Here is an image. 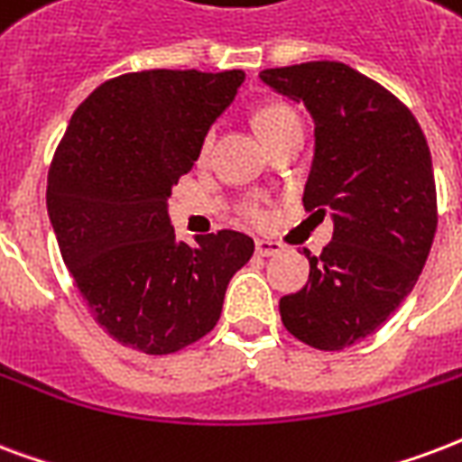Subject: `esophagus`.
<instances>
[{
	"instance_id": "obj_1",
	"label": "esophagus",
	"mask_w": 462,
	"mask_h": 462,
	"mask_svg": "<svg viewBox=\"0 0 462 462\" xmlns=\"http://www.w3.org/2000/svg\"><path fill=\"white\" fill-rule=\"evenodd\" d=\"M282 251V244H277V241H268V238H258V241H255V253L263 255V258H270V255H277V253Z\"/></svg>"
}]
</instances>
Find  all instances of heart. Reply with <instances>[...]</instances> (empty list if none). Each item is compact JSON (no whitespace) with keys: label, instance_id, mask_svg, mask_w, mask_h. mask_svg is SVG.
I'll list each match as a JSON object with an SVG mask.
<instances>
[{"label":"heart","instance_id":"heart-1","mask_svg":"<svg viewBox=\"0 0 462 462\" xmlns=\"http://www.w3.org/2000/svg\"><path fill=\"white\" fill-rule=\"evenodd\" d=\"M294 124H300V119H297V114L287 106V104H280V102H273V104H265L263 109H258L255 112V128H258V134L263 136V141H270L273 136H277L280 131H284L287 126H294ZM211 143V134H207V138H204L202 148L207 151ZM244 217L248 218V221H253V224H263L265 221V207H263V202L260 199H248V202L244 204Z\"/></svg>","mask_w":462,"mask_h":462}]
</instances>
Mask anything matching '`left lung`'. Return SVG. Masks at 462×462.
I'll return each instance as SVG.
<instances>
[{
	"mask_svg": "<svg viewBox=\"0 0 462 462\" xmlns=\"http://www.w3.org/2000/svg\"><path fill=\"white\" fill-rule=\"evenodd\" d=\"M260 79L314 119L304 209L334 218L310 280L280 300L284 328L319 350L363 341L414 290L439 224L431 152L414 114L348 65L314 60Z\"/></svg>",
	"mask_w": 462,
	"mask_h": 462,
	"instance_id": "8db88e82",
	"label": "left lung"
}]
</instances>
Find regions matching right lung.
<instances>
[{
    "label": "right lung",
    "instance_id": "add662e5",
    "mask_svg": "<svg viewBox=\"0 0 462 462\" xmlns=\"http://www.w3.org/2000/svg\"><path fill=\"white\" fill-rule=\"evenodd\" d=\"M244 70H143L79 104L48 170L60 255L106 334L168 356L217 326L231 277L253 255L238 231L175 238L168 199Z\"/></svg>",
    "mask_w": 462,
    "mask_h": 462
}]
</instances>
